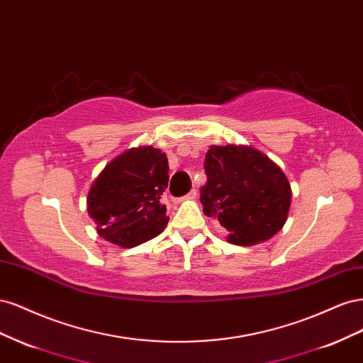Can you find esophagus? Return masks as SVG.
<instances>
[{
	"mask_svg": "<svg viewBox=\"0 0 363 363\" xmlns=\"http://www.w3.org/2000/svg\"><path fill=\"white\" fill-rule=\"evenodd\" d=\"M196 196V189H192V191H189L188 194H186L182 200H194Z\"/></svg>",
	"mask_w": 363,
	"mask_h": 363,
	"instance_id": "1",
	"label": "esophagus"
}]
</instances>
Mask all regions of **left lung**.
I'll use <instances>...</instances> for the list:
<instances>
[{
  "instance_id": "left-lung-1",
  "label": "left lung",
  "mask_w": 363,
  "mask_h": 363,
  "mask_svg": "<svg viewBox=\"0 0 363 363\" xmlns=\"http://www.w3.org/2000/svg\"><path fill=\"white\" fill-rule=\"evenodd\" d=\"M207 182L200 189L203 212L215 218L236 245H252L272 238L286 223L291 184L265 155L251 147L208 148L204 159Z\"/></svg>"
}]
</instances>
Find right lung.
<instances>
[{
  "instance_id": "right-lung-1",
  "label": "right lung",
  "mask_w": 363,
  "mask_h": 363,
  "mask_svg": "<svg viewBox=\"0 0 363 363\" xmlns=\"http://www.w3.org/2000/svg\"><path fill=\"white\" fill-rule=\"evenodd\" d=\"M169 167L152 147L125 151L100 172L87 194L96 232L119 247H136L160 235L169 216L162 203Z\"/></svg>"
}]
</instances>
